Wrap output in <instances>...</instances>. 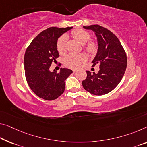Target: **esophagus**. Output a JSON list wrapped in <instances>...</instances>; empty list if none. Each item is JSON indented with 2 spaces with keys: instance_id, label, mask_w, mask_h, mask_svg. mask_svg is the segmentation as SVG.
<instances>
[{
  "instance_id": "1",
  "label": "esophagus",
  "mask_w": 147,
  "mask_h": 147,
  "mask_svg": "<svg viewBox=\"0 0 147 147\" xmlns=\"http://www.w3.org/2000/svg\"><path fill=\"white\" fill-rule=\"evenodd\" d=\"M77 71H78V70H77V69H74V70H73L74 73H76V72H77Z\"/></svg>"
}]
</instances>
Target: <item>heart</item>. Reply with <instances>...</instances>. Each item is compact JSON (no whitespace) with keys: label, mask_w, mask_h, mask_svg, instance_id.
Returning a JSON list of instances; mask_svg holds the SVG:
<instances>
[{"label":"heart","mask_w":147,"mask_h":147,"mask_svg":"<svg viewBox=\"0 0 147 147\" xmlns=\"http://www.w3.org/2000/svg\"><path fill=\"white\" fill-rule=\"evenodd\" d=\"M71 35L81 45H85L90 39L89 33L87 31L81 29H74L71 32ZM67 39V36L63 35L57 40L56 47L60 55H63L66 52ZM85 49L87 53L93 54L96 51V45L93 41H90L85 47ZM86 60L87 56L84 54L70 53L64 58V64L65 66L69 68H78Z\"/></svg>","instance_id":"b5f03b06"}]
</instances>
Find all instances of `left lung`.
Masks as SVG:
<instances>
[{"mask_svg":"<svg viewBox=\"0 0 147 147\" xmlns=\"http://www.w3.org/2000/svg\"><path fill=\"white\" fill-rule=\"evenodd\" d=\"M83 28L95 33L98 47L92 63L93 67L98 64L100 69L96 74L86 71L83 87L94 95H103L112 91L120 82L127 67V56L118 37L107 28L98 25Z\"/></svg>","mask_w":147,"mask_h":147,"instance_id":"obj_1","label":"left lung"}]
</instances>
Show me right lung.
I'll use <instances>...</instances> for the list:
<instances>
[{
    "instance_id": "right-lung-1",
    "label": "right lung",
    "mask_w": 147,
    "mask_h": 147,
    "mask_svg": "<svg viewBox=\"0 0 147 147\" xmlns=\"http://www.w3.org/2000/svg\"><path fill=\"white\" fill-rule=\"evenodd\" d=\"M72 28L52 27L45 29L26 49L24 69L27 82L36 95L45 100H53L59 97L65 90V80L73 72L67 68H61L59 73L49 70L52 63L59 57L58 39Z\"/></svg>"
}]
</instances>
